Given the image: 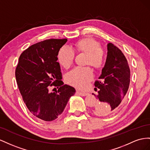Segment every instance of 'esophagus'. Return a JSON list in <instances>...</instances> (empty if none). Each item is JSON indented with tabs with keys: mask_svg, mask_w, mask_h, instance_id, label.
Segmentation results:
<instances>
[{
	"mask_svg": "<svg viewBox=\"0 0 150 150\" xmlns=\"http://www.w3.org/2000/svg\"><path fill=\"white\" fill-rule=\"evenodd\" d=\"M76 93L79 94V95L80 96H87V93L81 92H79V91H76Z\"/></svg>",
	"mask_w": 150,
	"mask_h": 150,
	"instance_id": "1",
	"label": "esophagus"
}]
</instances>
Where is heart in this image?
I'll return each mask as SVG.
<instances>
[{
  "mask_svg": "<svg viewBox=\"0 0 150 150\" xmlns=\"http://www.w3.org/2000/svg\"><path fill=\"white\" fill-rule=\"evenodd\" d=\"M76 51L87 54L86 64L91 65L96 69H100L105 63V53L100 48L99 42L92 38H85L79 41L75 45ZM75 51L71 47L63 46L58 53V60L66 68L70 67L75 58ZM93 74L89 67L74 68L67 75V80L70 85L80 89H84L92 80Z\"/></svg>",
  "mask_w": 150,
  "mask_h": 150,
  "instance_id": "obj_1",
  "label": "heart"
}]
</instances>
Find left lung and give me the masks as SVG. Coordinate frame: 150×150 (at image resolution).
<instances>
[{
	"mask_svg": "<svg viewBox=\"0 0 150 150\" xmlns=\"http://www.w3.org/2000/svg\"><path fill=\"white\" fill-rule=\"evenodd\" d=\"M129 83L130 69L125 56L117 47L109 42L105 64L99 80L94 83L99 89L97 95L92 93L98 100L92 109L93 112L98 116L116 112L128 91Z\"/></svg>",
	"mask_w": 150,
	"mask_h": 150,
	"instance_id": "1",
	"label": "left lung"
}]
</instances>
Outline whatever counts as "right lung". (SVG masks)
I'll list each match as a JSON object with an SVG mask.
<instances>
[{
  "label": "right lung",
  "mask_w": 150,
  "mask_h": 150,
  "mask_svg": "<svg viewBox=\"0 0 150 150\" xmlns=\"http://www.w3.org/2000/svg\"><path fill=\"white\" fill-rule=\"evenodd\" d=\"M67 39H50L29 46L19 58L16 79L28 109L45 121L56 119L65 109L75 89L64 85L58 53ZM51 86L58 91L50 93Z\"/></svg>",
  "instance_id": "obj_1"
}]
</instances>
